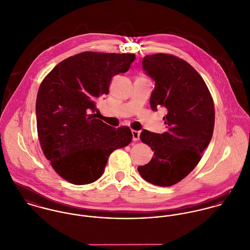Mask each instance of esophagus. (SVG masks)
<instances>
[{
  "label": "esophagus",
  "mask_w": 250,
  "mask_h": 250,
  "mask_svg": "<svg viewBox=\"0 0 250 250\" xmlns=\"http://www.w3.org/2000/svg\"><path fill=\"white\" fill-rule=\"evenodd\" d=\"M132 135H133V141H134V142H137V141L140 140V136H141L140 131L132 130Z\"/></svg>",
  "instance_id": "obj_1"
}]
</instances>
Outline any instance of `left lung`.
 <instances>
[{
	"label": "left lung",
	"mask_w": 250,
	"mask_h": 250,
	"mask_svg": "<svg viewBox=\"0 0 250 250\" xmlns=\"http://www.w3.org/2000/svg\"><path fill=\"white\" fill-rule=\"evenodd\" d=\"M143 69L155 81L150 97L153 110L165 107L167 132L143 130L141 140L154 157L138 170L145 181L169 187L189 174L213 137L214 101L202 79L187 62L167 54L143 58Z\"/></svg>",
	"instance_id": "8db88e82"
}]
</instances>
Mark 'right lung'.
I'll return each instance as SVG.
<instances>
[{"instance_id":"1","label":"right lung","mask_w":250,"mask_h":250,"mask_svg":"<svg viewBox=\"0 0 250 250\" xmlns=\"http://www.w3.org/2000/svg\"><path fill=\"white\" fill-rule=\"evenodd\" d=\"M134 54L83 52L60 62L42 81L36 125L42 151L55 171L74 185L100 178L111 152L127 146L129 127L117 129L96 118V102L110 80L128 71Z\"/></svg>"}]
</instances>
